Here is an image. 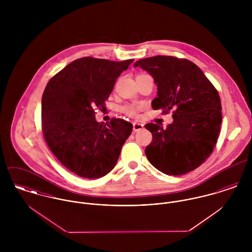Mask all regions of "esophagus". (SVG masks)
I'll use <instances>...</instances> for the list:
<instances>
[{
    "label": "esophagus",
    "mask_w": 252,
    "mask_h": 252,
    "mask_svg": "<svg viewBox=\"0 0 252 252\" xmlns=\"http://www.w3.org/2000/svg\"><path fill=\"white\" fill-rule=\"evenodd\" d=\"M142 129H144V125L142 123H139V122H134L133 123V131L134 132H138Z\"/></svg>",
    "instance_id": "34e87169"
}]
</instances>
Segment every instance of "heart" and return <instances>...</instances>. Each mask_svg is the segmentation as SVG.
I'll return each mask as SVG.
<instances>
[{
	"mask_svg": "<svg viewBox=\"0 0 252 252\" xmlns=\"http://www.w3.org/2000/svg\"><path fill=\"white\" fill-rule=\"evenodd\" d=\"M124 110H125V111L130 115V116H137L139 108H138L137 106H133V105H131V106H127V107H125V108H124Z\"/></svg>",
	"mask_w": 252,
	"mask_h": 252,
	"instance_id": "obj_1",
	"label": "heart"
}]
</instances>
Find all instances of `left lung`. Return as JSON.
<instances>
[{
    "mask_svg": "<svg viewBox=\"0 0 252 252\" xmlns=\"http://www.w3.org/2000/svg\"><path fill=\"white\" fill-rule=\"evenodd\" d=\"M148 72L157 85L153 109L174 110L167 128L148 123L152 134L145 155L153 167L170 176L187 174L213 152L222 122L218 92L191 61L172 56L141 59L134 64Z\"/></svg>",
    "mask_w": 252,
    "mask_h": 252,
    "instance_id": "left-lung-1",
    "label": "left lung"
}]
</instances>
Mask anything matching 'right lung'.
<instances>
[{"instance_id": "right-lung-1", "label": "right lung", "mask_w": 252, "mask_h": 252, "mask_svg": "<svg viewBox=\"0 0 252 252\" xmlns=\"http://www.w3.org/2000/svg\"><path fill=\"white\" fill-rule=\"evenodd\" d=\"M133 61L76 59L55 74L43 91L45 142L60 163L81 178L99 179L108 174L131 135L133 125L123 119L97 122L95 108H105L116 78Z\"/></svg>"}]
</instances>
